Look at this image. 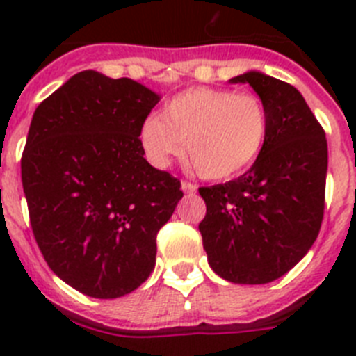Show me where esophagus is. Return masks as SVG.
<instances>
[{
    "label": "esophagus",
    "instance_id": "1",
    "mask_svg": "<svg viewBox=\"0 0 356 356\" xmlns=\"http://www.w3.org/2000/svg\"><path fill=\"white\" fill-rule=\"evenodd\" d=\"M181 191H184L185 194H196L197 185H196V184H193V181L184 180V181H181Z\"/></svg>",
    "mask_w": 356,
    "mask_h": 356
}]
</instances>
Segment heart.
Instances as JSON below:
<instances>
[{"label": "heart", "mask_w": 356, "mask_h": 356, "mask_svg": "<svg viewBox=\"0 0 356 356\" xmlns=\"http://www.w3.org/2000/svg\"><path fill=\"white\" fill-rule=\"evenodd\" d=\"M269 115L257 94L196 87L176 94L139 128L144 153L165 168L184 153L197 175L226 180L251 168L266 146Z\"/></svg>", "instance_id": "1"}]
</instances>
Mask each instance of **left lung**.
<instances>
[{"label": "left lung", "mask_w": 356, "mask_h": 356, "mask_svg": "<svg viewBox=\"0 0 356 356\" xmlns=\"http://www.w3.org/2000/svg\"><path fill=\"white\" fill-rule=\"evenodd\" d=\"M269 115V135L248 172L201 187L207 216L200 222L209 264L232 284L275 282L303 259L325 216L328 146L325 130L291 83L246 72Z\"/></svg>", "instance_id": "8db88e82"}]
</instances>
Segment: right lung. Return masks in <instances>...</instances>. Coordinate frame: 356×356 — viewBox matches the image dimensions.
Masks as SVG:
<instances>
[{
    "instance_id": "right-lung-1",
    "label": "right lung",
    "mask_w": 356,
    "mask_h": 356,
    "mask_svg": "<svg viewBox=\"0 0 356 356\" xmlns=\"http://www.w3.org/2000/svg\"><path fill=\"white\" fill-rule=\"evenodd\" d=\"M144 85L81 71L37 106L21 156L30 225L49 269L99 300L155 267L180 180L144 159L139 128L159 103Z\"/></svg>"
}]
</instances>
